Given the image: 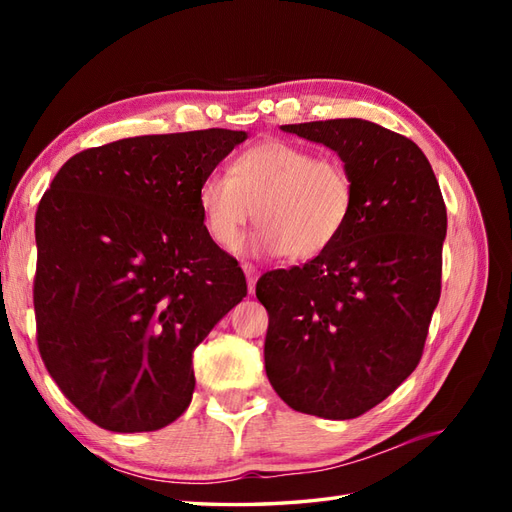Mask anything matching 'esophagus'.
<instances>
[{
    "instance_id": "obj_1",
    "label": "esophagus",
    "mask_w": 512,
    "mask_h": 512,
    "mask_svg": "<svg viewBox=\"0 0 512 512\" xmlns=\"http://www.w3.org/2000/svg\"><path fill=\"white\" fill-rule=\"evenodd\" d=\"M243 273L247 277V290L254 294L256 292V282H258V269L252 265V262H243Z\"/></svg>"
}]
</instances>
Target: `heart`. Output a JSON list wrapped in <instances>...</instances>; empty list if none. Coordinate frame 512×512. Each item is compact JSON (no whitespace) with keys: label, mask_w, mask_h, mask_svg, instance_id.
Returning <instances> with one entry per match:
<instances>
[{"label":"heart","mask_w":512,"mask_h":512,"mask_svg":"<svg viewBox=\"0 0 512 512\" xmlns=\"http://www.w3.org/2000/svg\"><path fill=\"white\" fill-rule=\"evenodd\" d=\"M198 203L209 237L224 250L237 247L256 218L262 226L247 241L252 254L309 260L342 237L354 211V183L337 158L275 138L239 153L230 173H209Z\"/></svg>","instance_id":"obj_1"}]
</instances>
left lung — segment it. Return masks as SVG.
Instances as JSON below:
<instances>
[{
  "label": "left lung",
  "instance_id": "8db88e82",
  "mask_svg": "<svg viewBox=\"0 0 512 512\" xmlns=\"http://www.w3.org/2000/svg\"><path fill=\"white\" fill-rule=\"evenodd\" d=\"M333 149L354 211L327 252L265 273V369L286 404L333 421L378 406L421 361L440 301L446 207L425 153L365 119L282 126Z\"/></svg>",
  "mask_w": 512,
  "mask_h": 512
}]
</instances>
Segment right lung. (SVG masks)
<instances>
[{"mask_svg": "<svg viewBox=\"0 0 512 512\" xmlns=\"http://www.w3.org/2000/svg\"><path fill=\"white\" fill-rule=\"evenodd\" d=\"M241 130L121 138L72 156L36 213L38 348L72 404L119 433L190 406L192 352L245 294L198 188Z\"/></svg>", "mask_w": 512, "mask_h": 512, "instance_id": "add662e5", "label": "right lung"}]
</instances>
